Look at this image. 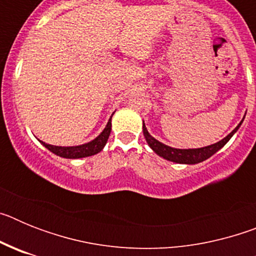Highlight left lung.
Returning a JSON list of instances; mask_svg holds the SVG:
<instances>
[{
  "label": "left lung",
  "mask_w": 256,
  "mask_h": 256,
  "mask_svg": "<svg viewBox=\"0 0 256 256\" xmlns=\"http://www.w3.org/2000/svg\"><path fill=\"white\" fill-rule=\"evenodd\" d=\"M242 123V122H241ZM241 123L234 128L227 137L222 140V141L216 142L214 144H210V146H206V148H188V150H182V148H170V146H166V144H162L158 140H155L150 133L148 132V128L144 123V136L146 141H148V146L155 151L156 154L164 159L169 160V162H180V164H198V162H204V160L209 159L210 156H212L216 151L220 150L230 140V137L236 133V130H238Z\"/></svg>",
  "instance_id": "obj_1"
}]
</instances>
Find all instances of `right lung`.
<instances>
[{"label": "right lung", "mask_w": 256, "mask_h": 256, "mask_svg": "<svg viewBox=\"0 0 256 256\" xmlns=\"http://www.w3.org/2000/svg\"><path fill=\"white\" fill-rule=\"evenodd\" d=\"M110 132H112V118L108 119L105 130L100 133V136L96 137L94 141L88 142V144H80V146L62 148V146H54V144H48L46 142H42L44 148H48L55 155L61 156V158H66V159H80V158H87V156H92L94 154L100 152L106 144V142H108Z\"/></svg>", "instance_id": "add662e5"}]
</instances>
